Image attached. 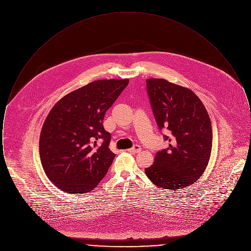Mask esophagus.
I'll list each match as a JSON object with an SVG mask.
<instances>
[{
	"label": "esophagus",
	"instance_id": "esophagus-1",
	"mask_svg": "<svg viewBox=\"0 0 251 251\" xmlns=\"http://www.w3.org/2000/svg\"><path fill=\"white\" fill-rule=\"evenodd\" d=\"M128 151L131 152V153H133V154H134V153H138V152L141 151V147L138 146V145H135L133 148L128 150Z\"/></svg>",
	"mask_w": 251,
	"mask_h": 251
}]
</instances>
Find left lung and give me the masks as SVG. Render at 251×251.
<instances>
[{
    "label": "left lung",
    "instance_id": "left-lung-1",
    "mask_svg": "<svg viewBox=\"0 0 251 251\" xmlns=\"http://www.w3.org/2000/svg\"><path fill=\"white\" fill-rule=\"evenodd\" d=\"M156 122L166 128L168 147L154 156L145 168L148 178L163 189H181L201 177L209 163L213 133L211 120L202 101L191 89L165 79L147 81Z\"/></svg>",
    "mask_w": 251,
    "mask_h": 251
}]
</instances>
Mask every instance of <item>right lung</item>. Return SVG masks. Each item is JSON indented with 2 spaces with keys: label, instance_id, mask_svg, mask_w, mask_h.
Instances as JSON below:
<instances>
[{
  "label": "right lung",
  "instance_id": "add662e5",
  "mask_svg": "<svg viewBox=\"0 0 251 251\" xmlns=\"http://www.w3.org/2000/svg\"><path fill=\"white\" fill-rule=\"evenodd\" d=\"M128 84L129 79L91 82L61 98L49 112L39 155L47 177L60 190L90 192L107 173L116 154L109 149L111 134L102 120Z\"/></svg>",
  "mask_w": 251,
  "mask_h": 251
}]
</instances>
